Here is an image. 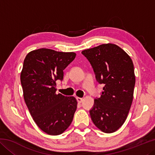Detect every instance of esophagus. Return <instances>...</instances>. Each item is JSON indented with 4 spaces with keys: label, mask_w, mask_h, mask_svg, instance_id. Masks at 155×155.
I'll return each instance as SVG.
<instances>
[{
    "label": "esophagus",
    "mask_w": 155,
    "mask_h": 155,
    "mask_svg": "<svg viewBox=\"0 0 155 155\" xmlns=\"http://www.w3.org/2000/svg\"><path fill=\"white\" fill-rule=\"evenodd\" d=\"M77 100L78 103H82V101H83V98H80V97H77Z\"/></svg>",
    "instance_id": "34e87169"
}]
</instances>
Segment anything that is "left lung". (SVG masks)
<instances>
[{
    "mask_svg": "<svg viewBox=\"0 0 155 155\" xmlns=\"http://www.w3.org/2000/svg\"><path fill=\"white\" fill-rule=\"evenodd\" d=\"M104 86L101 97L94 100L90 110L92 122L98 129L111 133L127 120L135 84L133 63L130 56L114 44H103L82 51Z\"/></svg>",
    "mask_w": 155,
    "mask_h": 155,
    "instance_id": "8db88e82",
    "label": "left lung"
}]
</instances>
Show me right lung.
Returning <instances> with one entry per match:
<instances>
[{
	"mask_svg": "<svg viewBox=\"0 0 155 155\" xmlns=\"http://www.w3.org/2000/svg\"><path fill=\"white\" fill-rule=\"evenodd\" d=\"M75 57L73 52L43 48L29 52L24 60L20 81L25 103L35 124L48 135L61 134L74 117L77 99L56 94L55 81L63 79Z\"/></svg>",
	"mask_w": 155,
	"mask_h": 155,
	"instance_id": "right-lung-1",
	"label": "right lung"
}]
</instances>
